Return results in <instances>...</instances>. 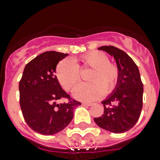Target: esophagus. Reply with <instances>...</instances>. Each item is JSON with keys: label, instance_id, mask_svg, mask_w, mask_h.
Wrapping results in <instances>:
<instances>
[{"label": "esophagus", "instance_id": "34e87169", "mask_svg": "<svg viewBox=\"0 0 160 160\" xmlns=\"http://www.w3.org/2000/svg\"><path fill=\"white\" fill-rule=\"evenodd\" d=\"M91 105H92L91 103H87V102H83L82 103V105H84V106H90Z\"/></svg>", "mask_w": 160, "mask_h": 160}]
</instances>
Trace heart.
<instances>
[{"instance_id": "heart-1", "label": "heart", "mask_w": 160, "mask_h": 160, "mask_svg": "<svg viewBox=\"0 0 160 160\" xmlns=\"http://www.w3.org/2000/svg\"><path fill=\"white\" fill-rule=\"evenodd\" d=\"M78 65L71 59H64L56 66L55 75L65 90H72L80 81V68L90 67L89 82L78 85L73 91L74 97L84 101L95 100L105 94L110 93L115 87L119 70L115 65L109 62L106 54L101 51H91L81 56Z\"/></svg>"}]
</instances>
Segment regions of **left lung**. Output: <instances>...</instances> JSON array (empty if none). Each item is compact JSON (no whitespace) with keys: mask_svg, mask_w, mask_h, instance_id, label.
Here are the masks:
<instances>
[{"mask_svg":"<svg viewBox=\"0 0 160 160\" xmlns=\"http://www.w3.org/2000/svg\"><path fill=\"white\" fill-rule=\"evenodd\" d=\"M114 58L119 76L113 92L103 100L104 114L94 120L101 129L115 134L132 129L141 114L143 106V83L134 60L124 51L114 46L98 48Z\"/></svg>","mask_w":160,"mask_h":160,"instance_id":"1","label":"left lung"}]
</instances>
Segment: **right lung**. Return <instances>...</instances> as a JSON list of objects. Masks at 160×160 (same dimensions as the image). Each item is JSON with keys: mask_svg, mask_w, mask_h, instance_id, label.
I'll return each instance as SVG.
<instances>
[{"mask_svg": "<svg viewBox=\"0 0 160 160\" xmlns=\"http://www.w3.org/2000/svg\"><path fill=\"white\" fill-rule=\"evenodd\" d=\"M68 54L46 51L26 65L19 83L20 105L26 124L36 133L51 135L69 125L74 109L81 105L71 100L55 76L56 65ZM63 98L69 102L60 103Z\"/></svg>", "mask_w": 160, "mask_h": 160, "instance_id": "obj_1", "label": "right lung"}]
</instances>
